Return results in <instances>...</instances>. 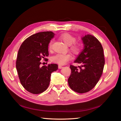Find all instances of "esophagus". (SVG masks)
Returning <instances> with one entry per match:
<instances>
[{"instance_id":"34e87169","label":"esophagus","mask_w":121,"mask_h":121,"mask_svg":"<svg viewBox=\"0 0 121 121\" xmlns=\"http://www.w3.org/2000/svg\"><path fill=\"white\" fill-rule=\"evenodd\" d=\"M58 68L59 69H62L63 68V66H62V65H58Z\"/></svg>"}]
</instances>
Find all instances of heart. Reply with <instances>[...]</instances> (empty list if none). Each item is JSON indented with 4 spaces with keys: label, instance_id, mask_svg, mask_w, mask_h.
Masks as SVG:
<instances>
[{
    "label": "heart",
    "instance_id": "obj_1",
    "mask_svg": "<svg viewBox=\"0 0 121 121\" xmlns=\"http://www.w3.org/2000/svg\"><path fill=\"white\" fill-rule=\"evenodd\" d=\"M60 38L65 43L70 46V50L75 53H78L81 50V45L79 43H76V38L71 35L64 33L61 34ZM53 41L51 40L49 43L48 49L51 50L52 48ZM72 58V56L70 53H58L51 58L52 62L58 63L59 65H65L68 61Z\"/></svg>",
    "mask_w": 121,
    "mask_h": 121
}]
</instances>
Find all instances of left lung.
<instances>
[{
    "instance_id": "obj_1",
    "label": "left lung",
    "mask_w": 121,
    "mask_h": 121,
    "mask_svg": "<svg viewBox=\"0 0 121 121\" xmlns=\"http://www.w3.org/2000/svg\"><path fill=\"white\" fill-rule=\"evenodd\" d=\"M82 40L84 48L74 61L81 65H70L71 73L68 79L71 89L79 93L87 92L95 86L105 65L104 50L98 39L87 34Z\"/></svg>"
}]
</instances>
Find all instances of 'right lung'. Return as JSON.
Returning <instances> with one entry per match:
<instances>
[{
  "label": "right lung",
  "instance_id": "right-lung-1",
  "mask_svg": "<svg viewBox=\"0 0 121 121\" xmlns=\"http://www.w3.org/2000/svg\"><path fill=\"white\" fill-rule=\"evenodd\" d=\"M54 34L52 31L38 32L27 38L18 52L16 68L22 85L32 94H39L48 89L51 75L58 69L56 64L40 66L42 59L48 56V46Z\"/></svg>",
  "mask_w": 121,
  "mask_h": 121
}]
</instances>
